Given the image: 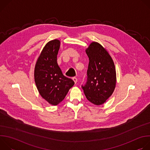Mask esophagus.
I'll use <instances>...</instances> for the list:
<instances>
[{
  "label": "esophagus",
  "mask_w": 150,
  "mask_h": 150,
  "mask_svg": "<svg viewBox=\"0 0 150 150\" xmlns=\"http://www.w3.org/2000/svg\"><path fill=\"white\" fill-rule=\"evenodd\" d=\"M72 79L74 80V82H75V83H76L77 82V81H78V79H77V78L75 77H75H73V78H72Z\"/></svg>",
  "instance_id": "obj_1"
}]
</instances>
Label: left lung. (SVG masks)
Listing matches in <instances>:
<instances>
[{"mask_svg": "<svg viewBox=\"0 0 150 150\" xmlns=\"http://www.w3.org/2000/svg\"><path fill=\"white\" fill-rule=\"evenodd\" d=\"M89 58L87 80L81 85L88 100L103 104L114 91L116 77L114 62L102 46L93 42L86 50Z\"/></svg>", "mask_w": 150, "mask_h": 150, "instance_id": "left-lung-1", "label": "left lung"}]
</instances>
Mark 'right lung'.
<instances>
[{
    "label": "right lung",
    "instance_id": "right-lung-1",
    "mask_svg": "<svg viewBox=\"0 0 150 150\" xmlns=\"http://www.w3.org/2000/svg\"><path fill=\"white\" fill-rule=\"evenodd\" d=\"M60 41L47 42L36 63L34 79L41 96L50 104L56 105L65 98L74 81L64 76L57 63Z\"/></svg>",
    "mask_w": 150,
    "mask_h": 150
}]
</instances>
